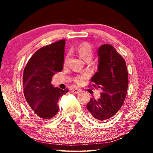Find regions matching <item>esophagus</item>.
I'll use <instances>...</instances> for the list:
<instances>
[{
    "mask_svg": "<svg viewBox=\"0 0 153 153\" xmlns=\"http://www.w3.org/2000/svg\"><path fill=\"white\" fill-rule=\"evenodd\" d=\"M80 92H81V90L77 88H74L72 90V92L74 93V94H79Z\"/></svg>",
    "mask_w": 153,
    "mask_h": 153,
    "instance_id": "1",
    "label": "esophagus"
}]
</instances>
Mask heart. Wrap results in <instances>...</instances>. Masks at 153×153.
Returning a JSON list of instances; mask_svg holds the SVG:
<instances>
[{
	"label": "heart",
	"instance_id": "b5f03b06",
	"mask_svg": "<svg viewBox=\"0 0 153 153\" xmlns=\"http://www.w3.org/2000/svg\"><path fill=\"white\" fill-rule=\"evenodd\" d=\"M77 52L80 57L85 61H90L92 59L93 55H94L92 46L87 43L82 44V45L79 46L78 48H77ZM66 59H65V61ZM86 75L77 76L75 78V82L77 84H81L84 82V79L86 78Z\"/></svg>",
	"mask_w": 153,
	"mask_h": 153
}]
</instances>
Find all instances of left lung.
I'll return each mask as SVG.
<instances>
[{
    "label": "left lung",
    "mask_w": 153,
    "mask_h": 153,
    "mask_svg": "<svg viewBox=\"0 0 153 153\" xmlns=\"http://www.w3.org/2000/svg\"><path fill=\"white\" fill-rule=\"evenodd\" d=\"M98 56V71L91 81L103 92L98 100L92 98L86 107L96 120L105 121L112 117L123 104L128 87V74L125 60L113 46L107 44L100 46Z\"/></svg>",
    "instance_id": "1"
}]
</instances>
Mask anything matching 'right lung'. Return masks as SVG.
<instances>
[{"label":"right lung","instance_id":"1","mask_svg":"<svg viewBox=\"0 0 153 153\" xmlns=\"http://www.w3.org/2000/svg\"><path fill=\"white\" fill-rule=\"evenodd\" d=\"M65 40H61L40 48L28 61L23 74L24 96L36 115L48 120L59 111L57 102L68 89L51 84L52 77L63 67Z\"/></svg>","mask_w":153,"mask_h":153}]
</instances>
